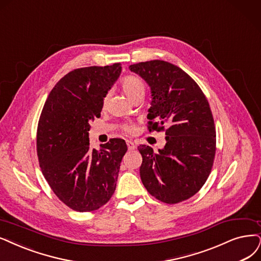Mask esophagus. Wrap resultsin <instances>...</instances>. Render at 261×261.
<instances>
[{"mask_svg": "<svg viewBox=\"0 0 261 261\" xmlns=\"http://www.w3.org/2000/svg\"><path fill=\"white\" fill-rule=\"evenodd\" d=\"M127 145H128V149L129 150H134L136 149V144H134L132 141H127Z\"/></svg>", "mask_w": 261, "mask_h": 261, "instance_id": "34e87169", "label": "esophagus"}]
</instances>
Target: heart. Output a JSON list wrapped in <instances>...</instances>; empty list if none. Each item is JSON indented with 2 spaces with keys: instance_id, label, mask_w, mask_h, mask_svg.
I'll return each mask as SVG.
<instances>
[{
  "instance_id": "obj_1",
  "label": "heart",
  "mask_w": 261,
  "mask_h": 261,
  "mask_svg": "<svg viewBox=\"0 0 261 261\" xmlns=\"http://www.w3.org/2000/svg\"><path fill=\"white\" fill-rule=\"evenodd\" d=\"M121 88L123 90V92L127 94L130 99H132L134 95H137L140 92H144V83L142 82L141 79H139L138 76L134 75H127L124 76L123 79L120 82ZM134 125L133 124H125L123 125V130L127 132H133L134 131Z\"/></svg>"
}]
</instances>
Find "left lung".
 <instances>
[{"instance_id": "obj_1", "label": "left lung", "mask_w": 261, "mask_h": 261, "mask_svg": "<svg viewBox=\"0 0 261 261\" xmlns=\"http://www.w3.org/2000/svg\"><path fill=\"white\" fill-rule=\"evenodd\" d=\"M149 85L148 130L165 131L167 143L153 152L139 147L143 185L157 200L179 203L204 185L216 152V129L203 91L180 67L162 60L129 66Z\"/></svg>"}]
</instances>
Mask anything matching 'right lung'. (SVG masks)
Instances as JSON below:
<instances>
[{
  "instance_id": "1",
  "label": "right lung",
  "mask_w": 261,
  "mask_h": 261,
  "mask_svg": "<svg viewBox=\"0 0 261 261\" xmlns=\"http://www.w3.org/2000/svg\"><path fill=\"white\" fill-rule=\"evenodd\" d=\"M120 72V63H114L67 73L48 95L38 120L36 150L43 175L59 200L77 212L108 203L128 150L122 139H111L100 150L89 144L90 122L101 116Z\"/></svg>"
}]
</instances>
